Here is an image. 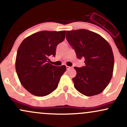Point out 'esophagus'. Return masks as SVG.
<instances>
[{
  "label": "esophagus",
  "instance_id": "obj_1",
  "mask_svg": "<svg viewBox=\"0 0 127 127\" xmlns=\"http://www.w3.org/2000/svg\"><path fill=\"white\" fill-rule=\"evenodd\" d=\"M66 68H67V69H70V68H72V67H70V66H68V65H66Z\"/></svg>",
  "mask_w": 127,
  "mask_h": 127
}]
</instances>
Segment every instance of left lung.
<instances>
[{"instance_id": "8db88e82", "label": "left lung", "mask_w": 127, "mask_h": 127, "mask_svg": "<svg viewBox=\"0 0 127 127\" xmlns=\"http://www.w3.org/2000/svg\"><path fill=\"white\" fill-rule=\"evenodd\" d=\"M66 39L77 58L85 59V66L74 67L76 90L86 96L101 93L113 75L114 57L110 45L98 34L85 29L67 31Z\"/></svg>"}]
</instances>
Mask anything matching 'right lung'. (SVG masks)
<instances>
[{
	"mask_svg": "<svg viewBox=\"0 0 127 127\" xmlns=\"http://www.w3.org/2000/svg\"><path fill=\"white\" fill-rule=\"evenodd\" d=\"M65 31H41L22 42L17 51L15 68L20 82L33 95L43 97L57 88L65 65L49 63L57 46L64 40Z\"/></svg>",
	"mask_w": 127,
	"mask_h": 127,
	"instance_id": "right-lung-1",
	"label": "right lung"
}]
</instances>
